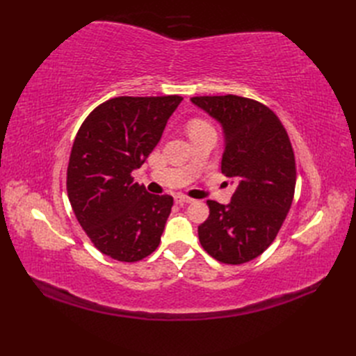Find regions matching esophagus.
Returning <instances> with one entry per match:
<instances>
[{
    "label": "esophagus",
    "instance_id": "esophagus-1",
    "mask_svg": "<svg viewBox=\"0 0 356 356\" xmlns=\"http://www.w3.org/2000/svg\"><path fill=\"white\" fill-rule=\"evenodd\" d=\"M175 202L177 203H191V202H195V200H193L191 197L184 196V195H177L175 196Z\"/></svg>",
    "mask_w": 356,
    "mask_h": 356
}]
</instances>
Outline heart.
<instances>
[{"label":"heart","instance_id":"b5f03b06","mask_svg":"<svg viewBox=\"0 0 356 356\" xmlns=\"http://www.w3.org/2000/svg\"><path fill=\"white\" fill-rule=\"evenodd\" d=\"M208 123H204V122H202V120H193V122H190V124H188V129H191V127H199V126H207Z\"/></svg>","mask_w":356,"mask_h":356}]
</instances>
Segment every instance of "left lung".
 Segmentation results:
<instances>
[{
  "label": "left lung",
  "instance_id": "obj_1",
  "mask_svg": "<svg viewBox=\"0 0 356 356\" xmlns=\"http://www.w3.org/2000/svg\"><path fill=\"white\" fill-rule=\"evenodd\" d=\"M191 102L221 124V172L236 184L229 204L207 202L200 245L221 263H248L272 245L293 203V147L281 120L261 102L236 95L195 96Z\"/></svg>",
  "mask_w": 356,
  "mask_h": 356
}]
</instances>
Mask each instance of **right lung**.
I'll return each mask as SVG.
<instances>
[{
	"instance_id": "1",
	"label": "right lung",
	"mask_w": 356,
	"mask_h": 356,
	"mask_svg": "<svg viewBox=\"0 0 356 356\" xmlns=\"http://www.w3.org/2000/svg\"><path fill=\"white\" fill-rule=\"evenodd\" d=\"M182 101L169 96H118L88 115L74 139L67 170L72 211L98 250L134 263L156 251L174 199L134 182Z\"/></svg>"
}]
</instances>
